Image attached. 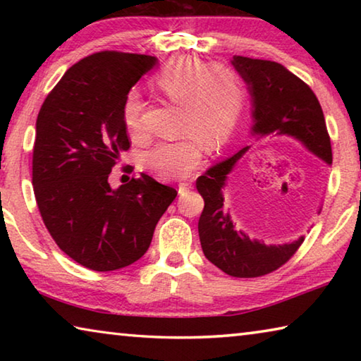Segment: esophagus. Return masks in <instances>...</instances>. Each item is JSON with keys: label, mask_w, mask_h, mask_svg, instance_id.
I'll use <instances>...</instances> for the list:
<instances>
[{"label": "esophagus", "mask_w": 361, "mask_h": 361, "mask_svg": "<svg viewBox=\"0 0 361 361\" xmlns=\"http://www.w3.org/2000/svg\"><path fill=\"white\" fill-rule=\"evenodd\" d=\"M189 189H192V183L185 181V183H180V185H178V192H180V195L188 192Z\"/></svg>", "instance_id": "1"}]
</instances>
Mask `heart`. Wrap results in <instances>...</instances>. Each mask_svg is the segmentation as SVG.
<instances>
[{"mask_svg":"<svg viewBox=\"0 0 361 361\" xmlns=\"http://www.w3.org/2000/svg\"><path fill=\"white\" fill-rule=\"evenodd\" d=\"M161 94L181 105L180 132L175 142H162L145 152L143 166L157 178L181 180L202 161V145L216 149L234 133L245 106V89L234 71L195 59H175L156 73ZM124 124L133 138H143L145 102L130 90L124 102Z\"/></svg>","mask_w":361,"mask_h":361,"instance_id":"heart-1","label":"heart"}]
</instances>
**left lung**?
<instances>
[{
    "mask_svg": "<svg viewBox=\"0 0 361 361\" xmlns=\"http://www.w3.org/2000/svg\"><path fill=\"white\" fill-rule=\"evenodd\" d=\"M232 65L252 94L256 135H291L326 164L333 162L325 116L314 90L302 79L271 60L234 56ZM247 149L248 146L216 164L195 181L205 202L199 218V237L205 258L228 276L240 279L261 277L277 271L304 242V237H299L293 243L267 247L258 240H250L224 213L226 175Z\"/></svg>",
    "mask_w": 361,
    "mask_h": 361,
    "instance_id": "8db88e82",
    "label": "left lung"
}]
</instances>
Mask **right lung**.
<instances>
[{"label": "right lung", "instance_id": "add662e5", "mask_svg": "<svg viewBox=\"0 0 361 361\" xmlns=\"http://www.w3.org/2000/svg\"><path fill=\"white\" fill-rule=\"evenodd\" d=\"M143 54L102 51L66 70L38 113L35 199L63 253L92 271L126 267L149 248L176 189L149 175L111 189L108 176L130 148L124 102L156 65Z\"/></svg>", "mask_w": 361, "mask_h": 361}]
</instances>
